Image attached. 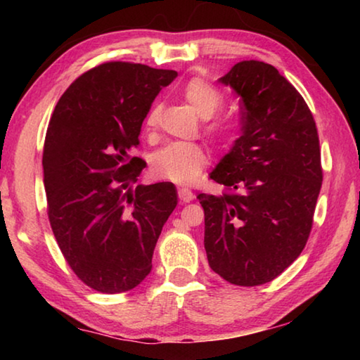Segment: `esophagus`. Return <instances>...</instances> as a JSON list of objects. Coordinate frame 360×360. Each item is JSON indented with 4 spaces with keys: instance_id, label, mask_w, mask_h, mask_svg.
Wrapping results in <instances>:
<instances>
[{
    "instance_id": "obj_1",
    "label": "esophagus",
    "mask_w": 360,
    "mask_h": 360,
    "mask_svg": "<svg viewBox=\"0 0 360 360\" xmlns=\"http://www.w3.org/2000/svg\"><path fill=\"white\" fill-rule=\"evenodd\" d=\"M178 197H179V200L182 203H188V202H192L193 200V192L191 191V188H186V187H181L179 191H178Z\"/></svg>"
}]
</instances>
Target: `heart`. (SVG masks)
<instances>
[{
	"label": "heart",
	"instance_id": "1",
	"mask_svg": "<svg viewBox=\"0 0 360 360\" xmlns=\"http://www.w3.org/2000/svg\"><path fill=\"white\" fill-rule=\"evenodd\" d=\"M182 100L187 103L197 117L208 120L219 112L224 105V96L214 85L205 79H192L181 92ZM160 109L150 108L146 115V131L152 133L158 127ZM205 133L219 146H229L235 141L236 131L227 122H212L205 127ZM208 150L198 143H172L157 150L152 157L150 169L157 178L165 179L179 186L193 184L208 165Z\"/></svg>",
	"mask_w": 360,
	"mask_h": 360
}]
</instances>
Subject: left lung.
Returning <instances> with one entry per match:
<instances>
[{"mask_svg":"<svg viewBox=\"0 0 360 360\" xmlns=\"http://www.w3.org/2000/svg\"><path fill=\"white\" fill-rule=\"evenodd\" d=\"M241 101V130L200 193L210 266L235 285L270 283L302 254L322 186L316 122L275 66L248 60L219 79Z\"/></svg>","mask_w":360,"mask_h":360,"instance_id":"obj_1","label":"left lung"}]
</instances>
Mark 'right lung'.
Returning a JSON list of instances; mask_svg holds the SVG:
<instances>
[{
    "label": "right lung",
    "instance_id": "right-lung-1",
    "mask_svg": "<svg viewBox=\"0 0 360 360\" xmlns=\"http://www.w3.org/2000/svg\"><path fill=\"white\" fill-rule=\"evenodd\" d=\"M176 76L141 63H101L65 90L49 122V222L75 275L101 294L131 290L149 275L163 224L178 205L173 182L130 187L146 168L131 155L143 120Z\"/></svg>",
    "mask_w": 360,
    "mask_h": 360
}]
</instances>
